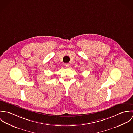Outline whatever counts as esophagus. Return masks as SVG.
I'll list each match as a JSON object with an SVG mask.
<instances>
[{
    "label": "esophagus",
    "instance_id": "esophagus-1",
    "mask_svg": "<svg viewBox=\"0 0 133 133\" xmlns=\"http://www.w3.org/2000/svg\"><path fill=\"white\" fill-rule=\"evenodd\" d=\"M64 65L66 66V67H69L70 66V64L69 63H65L64 64Z\"/></svg>",
    "mask_w": 133,
    "mask_h": 133
}]
</instances>
